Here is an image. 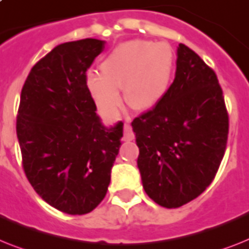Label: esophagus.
I'll list each match as a JSON object with an SVG mask.
<instances>
[{
	"label": "esophagus",
	"instance_id": "obj_1",
	"mask_svg": "<svg viewBox=\"0 0 249 249\" xmlns=\"http://www.w3.org/2000/svg\"><path fill=\"white\" fill-rule=\"evenodd\" d=\"M125 142H129V141H133L134 139V134H133V130H131L130 124H125L124 126V138H123Z\"/></svg>",
	"mask_w": 249,
	"mask_h": 249
}]
</instances>
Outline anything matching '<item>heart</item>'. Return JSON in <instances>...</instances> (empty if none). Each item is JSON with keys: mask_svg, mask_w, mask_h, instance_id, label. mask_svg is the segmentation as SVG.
Segmentation results:
<instances>
[{"mask_svg": "<svg viewBox=\"0 0 249 249\" xmlns=\"http://www.w3.org/2000/svg\"><path fill=\"white\" fill-rule=\"evenodd\" d=\"M101 75L89 74L87 88L98 110L116 118L126 104L135 110H148L166 96L175 70V53L170 44L133 39L119 44L100 66Z\"/></svg>", "mask_w": 249, "mask_h": 249, "instance_id": "b5f03b06", "label": "heart"}]
</instances>
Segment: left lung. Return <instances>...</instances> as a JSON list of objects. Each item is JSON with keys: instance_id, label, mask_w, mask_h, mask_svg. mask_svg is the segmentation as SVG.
I'll return each instance as SVG.
<instances>
[{"instance_id": "8db88e82", "label": "left lung", "mask_w": 249, "mask_h": 249, "mask_svg": "<svg viewBox=\"0 0 249 249\" xmlns=\"http://www.w3.org/2000/svg\"><path fill=\"white\" fill-rule=\"evenodd\" d=\"M138 169L151 199L166 209L193 201L212 183L224 157L229 116L215 71L180 43L166 96L131 123Z\"/></svg>"}]
</instances>
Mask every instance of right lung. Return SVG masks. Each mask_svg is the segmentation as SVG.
<instances>
[{"instance_id": "1", "label": "right lung", "mask_w": 249, "mask_h": 249, "mask_svg": "<svg viewBox=\"0 0 249 249\" xmlns=\"http://www.w3.org/2000/svg\"><path fill=\"white\" fill-rule=\"evenodd\" d=\"M105 40L58 44L32 68L16 118L23 169L34 191L69 215H84L107 193L123 123L102 125L87 88V70Z\"/></svg>"}]
</instances>
